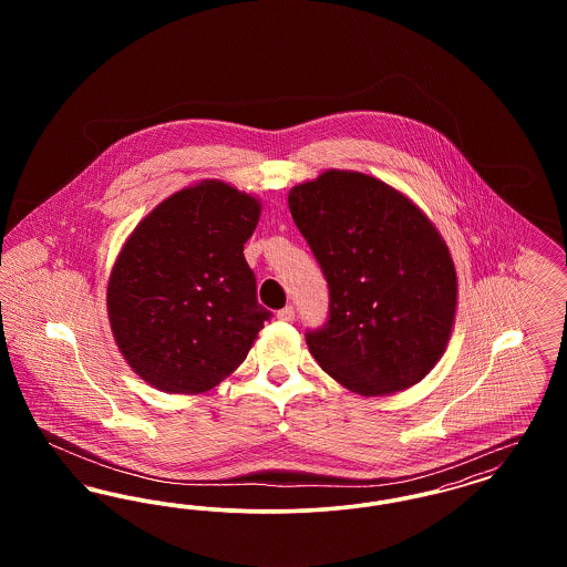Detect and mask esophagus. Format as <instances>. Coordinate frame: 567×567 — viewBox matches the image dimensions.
Masks as SVG:
<instances>
[{
    "instance_id": "obj_1",
    "label": "esophagus",
    "mask_w": 567,
    "mask_h": 567,
    "mask_svg": "<svg viewBox=\"0 0 567 567\" xmlns=\"http://www.w3.org/2000/svg\"><path fill=\"white\" fill-rule=\"evenodd\" d=\"M280 321H285V323H291L293 319H296V308L293 306H285L282 310H278V315H276Z\"/></svg>"
}]
</instances>
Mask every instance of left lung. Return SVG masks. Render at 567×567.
Listing matches in <instances>:
<instances>
[{
	"instance_id": "8db88e82",
	"label": "left lung",
	"mask_w": 567,
	"mask_h": 567,
	"mask_svg": "<svg viewBox=\"0 0 567 567\" xmlns=\"http://www.w3.org/2000/svg\"><path fill=\"white\" fill-rule=\"evenodd\" d=\"M289 210L329 287L306 331L329 377L384 395L427 377L446 349L457 274L432 223L402 193L357 172H324L289 193Z\"/></svg>"
}]
</instances>
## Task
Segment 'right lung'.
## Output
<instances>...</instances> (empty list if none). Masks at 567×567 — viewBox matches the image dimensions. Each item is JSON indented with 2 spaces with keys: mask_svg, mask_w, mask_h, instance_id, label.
Wrapping results in <instances>:
<instances>
[{
  "mask_svg": "<svg viewBox=\"0 0 567 567\" xmlns=\"http://www.w3.org/2000/svg\"><path fill=\"white\" fill-rule=\"evenodd\" d=\"M259 213L255 197L204 183L167 197L123 246L110 274V324L148 384L208 391L243 363L270 321L244 259Z\"/></svg>",
  "mask_w": 567,
  "mask_h": 567,
  "instance_id": "obj_1",
  "label": "right lung"
}]
</instances>
